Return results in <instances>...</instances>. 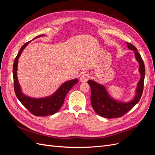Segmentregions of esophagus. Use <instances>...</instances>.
<instances>
[{
    "label": "esophagus",
    "mask_w": 155,
    "mask_h": 155,
    "mask_svg": "<svg viewBox=\"0 0 155 155\" xmlns=\"http://www.w3.org/2000/svg\"><path fill=\"white\" fill-rule=\"evenodd\" d=\"M88 79H89V75L87 74H84L81 75L79 80H80V81L82 83H85L88 80Z\"/></svg>",
    "instance_id": "esophagus-1"
}]
</instances>
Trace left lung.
I'll return each instance as SVG.
<instances>
[{
	"mask_svg": "<svg viewBox=\"0 0 155 155\" xmlns=\"http://www.w3.org/2000/svg\"><path fill=\"white\" fill-rule=\"evenodd\" d=\"M127 45L129 50L134 51L135 59L139 63L138 71L140 74L135 94L132 100L127 102L117 100L109 94L105 85L92 79L88 81L91 88V100L93 109L98 115L106 118H120L124 116L138 104L142 94L145 74L144 63L137 48L129 43H127Z\"/></svg>",
	"mask_w": 155,
	"mask_h": 155,
	"instance_id": "1",
	"label": "left lung"
}]
</instances>
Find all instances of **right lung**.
Instances as JSON below:
<instances>
[{
    "label": "right lung",
    "instance_id": "add662e5",
    "mask_svg": "<svg viewBox=\"0 0 155 155\" xmlns=\"http://www.w3.org/2000/svg\"><path fill=\"white\" fill-rule=\"evenodd\" d=\"M45 35H40L33 39L34 40ZM31 41L27 42L23 45L14 61L13 67V74L14 80V91H15L17 97L21 104L28 110L31 114L37 116H46L52 115L56 113L64 104V97L67 93L76 84L78 83L77 78L70 79L63 83L58 90H56L52 94L43 97H32L26 95L22 91V88L17 78V67L18 61L19 59L22 51L25 50L27 45Z\"/></svg>",
    "mask_w": 155,
    "mask_h": 155
}]
</instances>
